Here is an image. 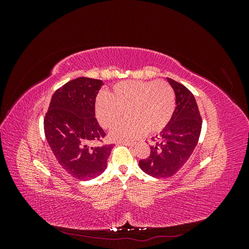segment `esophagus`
<instances>
[{"instance_id": "esophagus-1", "label": "esophagus", "mask_w": 249, "mask_h": 249, "mask_svg": "<svg viewBox=\"0 0 249 249\" xmlns=\"http://www.w3.org/2000/svg\"><path fill=\"white\" fill-rule=\"evenodd\" d=\"M117 144H120V145H125V146H133L134 143L132 142H126V141H122V142H118Z\"/></svg>"}]
</instances>
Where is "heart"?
Returning <instances> with one entry per match:
<instances>
[{"label": "heart", "mask_w": 249, "mask_h": 249, "mask_svg": "<svg viewBox=\"0 0 249 249\" xmlns=\"http://www.w3.org/2000/svg\"><path fill=\"white\" fill-rule=\"evenodd\" d=\"M176 110V93L166 81H125L118 83L112 93L101 92L95 103L101 124L111 129L126 111L127 117L111 133L112 139L130 141L145 132H161L170 123Z\"/></svg>", "instance_id": "heart-1"}]
</instances>
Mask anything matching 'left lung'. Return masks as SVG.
Segmentation results:
<instances>
[{"label": "left lung", "instance_id": "8db88e82", "mask_svg": "<svg viewBox=\"0 0 249 249\" xmlns=\"http://www.w3.org/2000/svg\"><path fill=\"white\" fill-rule=\"evenodd\" d=\"M167 80L176 93L175 113L160 136L153 140L149 156L139 161L140 168L154 178L175 176L192 155L201 131V117L194 95L180 83Z\"/></svg>", "mask_w": 249, "mask_h": 249}]
</instances>
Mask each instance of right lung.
Segmentation results:
<instances>
[{
    "label": "right lung",
    "mask_w": 249,
    "mask_h": 249,
    "mask_svg": "<svg viewBox=\"0 0 249 249\" xmlns=\"http://www.w3.org/2000/svg\"><path fill=\"white\" fill-rule=\"evenodd\" d=\"M101 80L81 77L67 82L53 94L43 120L44 134L56 160L72 178L88 180L107 167L113 144L103 142L106 133L95 118V99Z\"/></svg>",
    "instance_id": "add662e5"
}]
</instances>
